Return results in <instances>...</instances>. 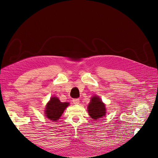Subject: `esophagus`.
Wrapping results in <instances>:
<instances>
[{
    "mask_svg": "<svg viewBox=\"0 0 158 158\" xmlns=\"http://www.w3.org/2000/svg\"><path fill=\"white\" fill-rule=\"evenodd\" d=\"M73 102L74 104L77 105L80 103V99L78 98H76V99H73Z\"/></svg>",
    "mask_w": 158,
    "mask_h": 158,
    "instance_id": "34e87169",
    "label": "esophagus"
}]
</instances>
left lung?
Returning <instances> with one entry per match:
<instances>
[{"mask_svg": "<svg viewBox=\"0 0 158 158\" xmlns=\"http://www.w3.org/2000/svg\"><path fill=\"white\" fill-rule=\"evenodd\" d=\"M88 109L89 116L94 120L105 116L106 113V106L100 98L98 96H95V95L92 98Z\"/></svg>", "mask_w": 158, "mask_h": 158, "instance_id": "left-lung-1", "label": "left lung"}]
</instances>
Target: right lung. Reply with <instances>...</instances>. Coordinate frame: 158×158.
Listing matches in <instances>:
<instances>
[{
	"instance_id": "obj_1",
	"label": "right lung",
	"mask_w": 158,
	"mask_h": 158,
	"mask_svg": "<svg viewBox=\"0 0 158 158\" xmlns=\"http://www.w3.org/2000/svg\"><path fill=\"white\" fill-rule=\"evenodd\" d=\"M69 105L67 102L62 103L57 98L52 97L46 106L45 115L52 121H57Z\"/></svg>"
}]
</instances>
